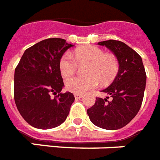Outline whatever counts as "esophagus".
Listing matches in <instances>:
<instances>
[{"mask_svg":"<svg viewBox=\"0 0 160 160\" xmlns=\"http://www.w3.org/2000/svg\"><path fill=\"white\" fill-rule=\"evenodd\" d=\"M82 97H83V96L82 95V94H76V93L74 94V98H76V99H80V98H82Z\"/></svg>","mask_w":160,"mask_h":160,"instance_id":"esophagus-1","label":"esophagus"}]
</instances>
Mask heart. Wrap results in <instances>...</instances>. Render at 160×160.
<instances>
[{
    "mask_svg": "<svg viewBox=\"0 0 160 160\" xmlns=\"http://www.w3.org/2000/svg\"><path fill=\"white\" fill-rule=\"evenodd\" d=\"M77 63H88L86 78H71L66 80L67 90L76 94H83L95 89L102 82L109 81L118 70V60L113 54L105 53L104 50L96 46H86L77 48L73 55L70 52L65 53L59 61V71L63 79L72 77L77 69Z\"/></svg>",
    "mask_w": 160,
    "mask_h": 160,
    "instance_id": "1",
    "label": "heart"
}]
</instances>
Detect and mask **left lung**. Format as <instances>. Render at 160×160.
Here are the masks:
<instances>
[{"label": "left lung", "instance_id": "left-lung-1", "mask_svg": "<svg viewBox=\"0 0 160 160\" xmlns=\"http://www.w3.org/2000/svg\"><path fill=\"white\" fill-rule=\"evenodd\" d=\"M114 53L119 70L111 85L102 90L112 98H97L95 104L88 109L90 121L106 130H118L126 126L137 115L144 98L146 73L142 58L125 43L114 39L99 42Z\"/></svg>", "mask_w": 160, "mask_h": 160}]
</instances>
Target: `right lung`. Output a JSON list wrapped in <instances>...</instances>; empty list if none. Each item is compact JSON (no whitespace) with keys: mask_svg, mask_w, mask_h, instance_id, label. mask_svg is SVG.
Instances as JSON below:
<instances>
[{"mask_svg":"<svg viewBox=\"0 0 160 160\" xmlns=\"http://www.w3.org/2000/svg\"><path fill=\"white\" fill-rule=\"evenodd\" d=\"M72 46L59 38L44 39L27 48L15 68V105L24 120L34 128H54L68 116L75 98L69 92H61L64 84L59 61Z\"/></svg>","mask_w":160,"mask_h":160,"instance_id":"1","label":"right lung"}]
</instances>
